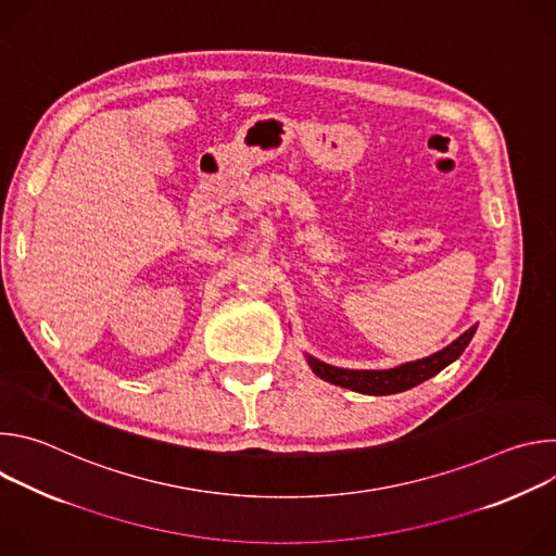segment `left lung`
I'll use <instances>...</instances> for the list:
<instances>
[{"label": "left lung", "mask_w": 556, "mask_h": 556, "mask_svg": "<svg viewBox=\"0 0 556 556\" xmlns=\"http://www.w3.org/2000/svg\"><path fill=\"white\" fill-rule=\"evenodd\" d=\"M475 330H478V326L466 330L459 339H455L444 350H440L427 358L399 365L393 369H343V367L328 365L309 354L305 358L316 376L332 382V384H339V387H345V389H352L358 393H367V395H387V393L407 391V389L429 380L438 371H442L446 365H451L455 358H459V354L470 343Z\"/></svg>", "instance_id": "left-lung-1"}]
</instances>
